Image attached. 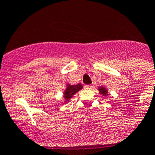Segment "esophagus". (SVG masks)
Here are the masks:
<instances>
[{
	"instance_id": "obj_1",
	"label": "esophagus",
	"mask_w": 155,
	"mask_h": 155,
	"mask_svg": "<svg viewBox=\"0 0 155 155\" xmlns=\"http://www.w3.org/2000/svg\"><path fill=\"white\" fill-rule=\"evenodd\" d=\"M91 87H92V85H91V84L84 85V88H85V89H91Z\"/></svg>"
}]
</instances>
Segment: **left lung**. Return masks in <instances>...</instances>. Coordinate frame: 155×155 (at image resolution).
I'll return each mask as SVG.
<instances>
[{
    "label": "left lung",
    "instance_id": "obj_1",
    "mask_svg": "<svg viewBox=\"0 0 155 155\" xmlns=\"http://www.w3.org/2000/svg\"><path fill=\"white\" fill-rule=\"evenodd\" d=\"M98 91H99L100 94H102L103 96H106V95H108V91L105 87H98Z\"/></svg>",
    "mask_w": 155,
    "mask_h": 155
}]
</instances>
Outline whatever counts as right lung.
Instances as JSON below:
<instances>
[{
  "label": "right lung",
  "mask_w": 155,
  "mask_h": 155,
  "mask_svg": "<svg viewBox=\"0 0 155 155\" xmlns=\"http://www.w3.org/2000/svg\"><path fill=\"white\" fill-rule=\"evenodd\" d=\"M82 88H83V86L81 84H78L77 85H71L70 84H67V88L64 92V98L65 99V102H69V100Z\"/></svg>",
  "instance_id": "obj_1"
}]
</instances>
